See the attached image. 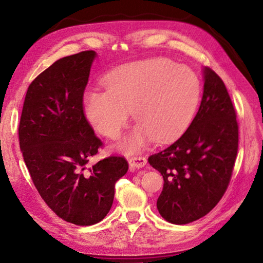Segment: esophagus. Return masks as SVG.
I'll use <instances>...</instances> for the list:
<instances>
[{
	"instance_id": "1",
	"label": "esophagus",
	"mask_w": 263,
	"mask_h": 263,
	"mask_svg": "<svg viewBox=\"0 0 263 263\" xmlns=\"http://www.w3.org/2000/svg\"><path fill=\"white\" fill-rule=\"evenodd\" d=\"M128 165H130V168L136 170V168H142L147 165V158L142 157V156H136V157L128 158Z\"/></svg>"
}]
</instances>
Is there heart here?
Returning <instances> with one entry per match:
<instances>
[{"label":"heart","mask_w":263,"mask_h":263,"mask_svg":"<svg viewBox=\"0 0 263 263\" xmlns=\"http://www.w3.org/2000/svg\"><path fill=\"white\" fill-rule=\"evenodd\" d=\"M105 83L107 91L86 92L85 113L100 135L117 139L132 111L139 125L121 144L127 154L140 152L153 137L167 141L180 135L197 113L199 77L168 59L127 64L109 74Z\"/></svg>","instance_id":"obj_1"}]
</instances>
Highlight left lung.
I'll return each instance as SVG.
<instances>
[{
    "instance_id": "8db88e82",
    "label": "left lung",
    "mask_w": 263,
    "mask_h": 263,
    "mask_svg": "<svg viewBox=\"0 0 263 263\" xmlns=\"http://www.w3.org/2000/svg\"><path fill=\"white\" fill-rule=\"evenodd\" d=\"M238 149V123L230 93L215 71L204 69L203 96L187 130L148 163L164 178L157 200L161 217L184 225L215 208L231 182Z\"/></svg>"
}]
</instances>
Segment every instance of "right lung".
<instances>
[{
    "mask_svg": "<svg viewBox=\"0 0 263 263\" xmlns=\"http://www.w3.org/2000/svg\"><path fill=\"white\" fill-rule=\"evenodd\" d=\"M96 57L83 51L60 59L28 87L19 123V143L33 185L55 215L79 226L108 214L115 183L126 174L123 156H109L91 168L104 147L83 107V93Z\"/></svg>",
    "mask_w": 263,
    "mask_h": 263,
    "instance_id": "right-lung-1",
    "label": "right lung"
}]
</instances>
